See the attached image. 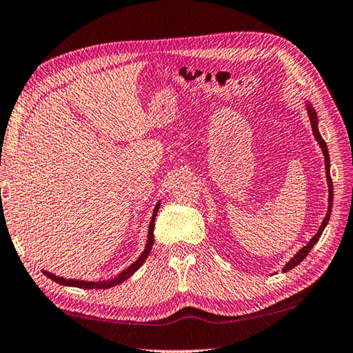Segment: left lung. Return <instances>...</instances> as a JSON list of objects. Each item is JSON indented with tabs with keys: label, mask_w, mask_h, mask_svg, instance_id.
Here are the masks:
<instances>
[{
	"label": "left lung",
	"mask_w": 353,
	"mask_h": 353,
	"mask_svg": "<svg viewBox=\"0 0 353 353\" xmlns=\"http://www.w3.org/2000/svg\"><path fill=\"white\" fill-rule=\"evenodd\" d=\"M305 110H307L309 114V119H310V125H312V132H314V137L318 141V144H320L321 148V152L324 155V165H325V178H327V188H329V205H327V214H325L323 223L320 225V229H318L316 234L310 238V241L304 245V248H301L300 250L296 252V254L294 255V258H290V261L285 263V265L283 268V272H288V270H292L295 268V265L300 264L303 259L309 255L310 249L314 248V245L318 243V239H320L323 230L325 229V225H327L329 219H330V212H332V204H334V184H332V178H330V158H329V150H327V144H325V141L323 139L320 130H318V118H316V112L315 109L312 108V104L305 103Z\"/></svg>",
	"instance_id": "obj_1"
}]
</instances>
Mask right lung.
I'll return each instance as SVG.
<instances>
[{"instance_id":"right-lung-1","label":"right lung","mask_w":353,"mask_h":353,"mask_svg":"<svg viewBox=\"0 0 353 353\" xmlns=\"http://www.w3.org/2000/svg\"><path fill=\"white\" fill-rule=\"evenodd\" d=\"M158 209H159V203L155 205L154 209V214H152L150 218V224H149V232H148V241H145V248L144 252L134 264H130L128 269H124L121 274H118V276H115L114 280H108V281H83V280H65L63 276H58L55 274H50L48 270H43V274L50 278L52 281H55L58 284H63V285H70V288H79V289H109V288H114L117 284H121L124 283L128 278H130L132 275L135 274V272L141 268L143 263L148 259L150 250H152V245H154V225H155V216L158 214Z\"/></svg>"}]
</instances>
